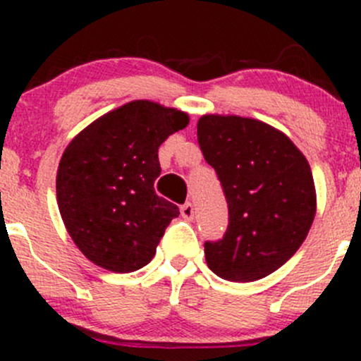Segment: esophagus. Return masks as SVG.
Returning <instances> with one entry per match:
<instances>
[{
  "mask_svg": "<svg viewBox=\"0 0 361 361\" xmlns=\"http://www.w3.org/2000/svg\"><path fill=\"white\" fill-rule=\"evenodd\" d=\"M181 216L185 218V220H192V218H194V206H192L190 202H185L183 206H181Z\"/></svg>",
  "mask_w": 361,
  "mask_h": 361,
  "instance_id": "34e87169",
  "label": "esophagus"
}]
</instances>
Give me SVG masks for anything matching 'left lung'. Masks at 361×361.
I'll return each mask as SVG.
<instances>
[{
  "label": "left lung",
  "instance_id": "obj_1",
  "mask_svg": "<svg viewBox=\"0 0 361 361\" xmlns=\"http://www.w3.org/2000/svg\"><path fill=\"white\" fill-rule=\"evenodd\" d=\"M197 140L228 204L224 239L204 245L207 267L234 283L272 274L300 248L314 220L307 159L285 133L238 115H202Z\"/></svg>",
  "mask_w": 361,
  "mask_h": 361
}]
</instances>
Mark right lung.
Wrapping results in <instances>:
<instances>
[{
	"label": "right lung",
	"mask_w": 361,
	"mask_h": 361,
	"mask_svg": "<svg viewBox=\"0 0 361 361\" xmlns=\"http://www.w3.org/2000/svg\"><path fill=\"white\" fill-rule=\"evenodd\" d=\"M188 115L137 99L76 134L57 169V204L68 234L92 264L134 272L154 258L176 204L159 197V147Z\"/></svg>",
	"instance_id": "obj_1"
}]
</instances>
